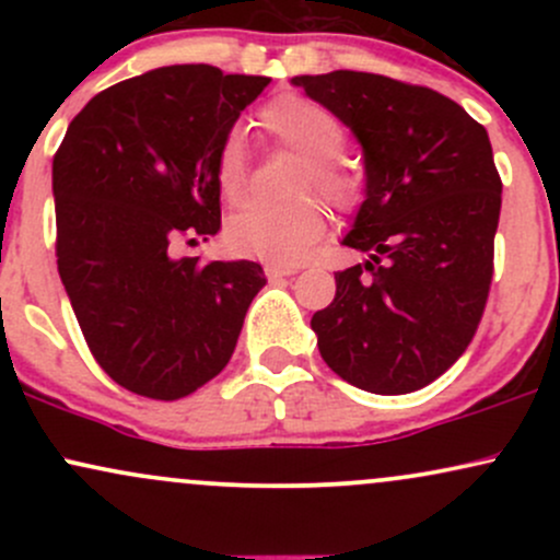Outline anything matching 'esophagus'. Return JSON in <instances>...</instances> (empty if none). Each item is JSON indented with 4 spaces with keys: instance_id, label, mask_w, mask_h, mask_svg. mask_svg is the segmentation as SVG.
<instances>
[{
    "instance_id": "1",
    "label": "esophagus",
    "mask_w": 560,
    "mask_h": 560,
    "mask_svg": "<svg viewBox=\"0 0 560 560\" xmlns=\"http://www.w3.org/2000/svg\"><path fill=\"white\" fill-rule=\"evenodd\" d=\"M298 271H300L298 266H284V262H268V266H266V276L271 281L284 279V276H294Z\"/></svg>"
}]
</instances>
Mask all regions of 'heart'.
Wrapping results in <instances>:
<instances>
[{"mask_svg":"<svg viewBox=\"0 0 560 560\" xmlns=\"http://www.w3.org/2000/svg\"><path fill=\"white\" fill-rule=\"evenodd\" d=\"M260 124L281 144L298 152L302 168L294 191H318L334 205H350L358 195L355 178L337 163L345 147V128L318 102L284 94L260 110ZM215 178L226 197H240L247 184V163L240 133H229L215 152ZM326 210L318 199L292 202H247L226 223V247L236 255L271 262H298L326 234Z\"/></svg>","mask_w":560,"mask_h":560,"instance_id":"1","label":"heart"}]
</instances>
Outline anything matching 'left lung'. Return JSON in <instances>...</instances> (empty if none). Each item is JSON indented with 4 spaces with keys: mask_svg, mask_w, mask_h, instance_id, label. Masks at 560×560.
Listing matches in <instances>:
<instances>
[{
    "mask_svg": "<svg viewBox=\"0 0 560 560\" xmlns=\"http://www.w3.org/2000/svg\"><path fill=\"white\" fill-rule=\"evenodd\" d=\"M292 83L355 133L365 171L342 244L369 260L334 276L311 320L320 358L374 395L427 387L464 355L490 294L503 191L490 137L458 102L387 75Z\"/></svg>",
    "mask_w": 560,
    "mask_h": 560,
    "instance_id": "8db88e82",
    "label": "left lung"
}]
</instances>
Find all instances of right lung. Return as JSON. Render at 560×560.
<instances>
[{"mask_svg":"<svg viewBox=\"0 0 560 560\" xmlns=\"http://www.w3.org/2000/svg\"><path fill=\"white\" fill-rule=\"evenodd\" d=\"M268 83L168 66L70 120L52 163L57 271L96 363L128 392L178 400L221 374L266 287L258 262L173 249L221 229L215 152Z\"/></svg>","mask_w":560,"mask_h":560,"instance_id":"right-lung-1","label":"right lung"}]
</instances>
